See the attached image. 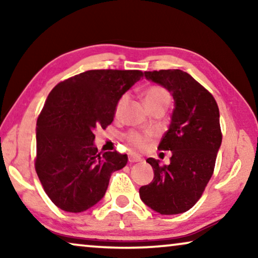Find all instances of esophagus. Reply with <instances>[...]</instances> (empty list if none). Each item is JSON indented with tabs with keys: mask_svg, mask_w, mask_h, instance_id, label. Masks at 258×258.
Here are the masks:
<instances>
[{
	"mask_svg": "<svg viewBox=\"0 0 258 258\" xmlns=\"http://www.w3.org/2000/svg\"><path fill=\"white\" fill-rule=\"evenodd\" d=\"M141 161H142V158H141L140 156H137V155H133V154L129 155L130 163H135V162H141Z\"/></svg>",
	"mask_w": 258,
	"mask_h": 258,
	"instance_id": "obj_1",
	"label": "esophagus"
}]
</instances>
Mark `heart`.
<instances>
[{
  "mask_svg": "<svg viewBox=\"0 0 258 258\" xmlns=\"http://www.w3.org/2000/svg\"><path fill=\"white\" fill-rule=\"evenodd\" d=\"M126 96L123 95V96L119 98L117 104H116L115 108V114L118 115L119 111H121L122 105L124 104ZM144 101H146L147 107H151V105L155 104H169V101H170V95L167 91V89L161 86H150L147 88L146 91H144ZM150 135L149 134H141L139 132H129L125 135V140L132 144L133 147L136 148H143L149 141Z\"/></svg>",
  "mask_w": 258,
  "mask_h": 258,
  "instance_id": "1",
  "label": "heart"
}]
</instances>
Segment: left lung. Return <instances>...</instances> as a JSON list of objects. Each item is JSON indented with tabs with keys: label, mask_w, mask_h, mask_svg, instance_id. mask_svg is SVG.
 Here are the masks:
<instances>
[{
	"label": "left lung",
	"mask_w": 258,
	"mask_h": 258,
	"mask_svg": "<svg viewBox=\"0 0 258 258\" xmlns=\"http://www.w3.org/2000/svg\"><path fill=\"white\" fill-rule=\"evenodd\" d=\"M147 80L172 95L175 108L158 149L170 150V164L148 158L154 179L140 188V197L161 215L188 211L201 199L214 174L222 143L220 110L213 95L179 69L144 72Z\"/></svg>",
	"instance_id": "obj_1"
}]
</instances>
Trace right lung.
Listing matches in <instances>:
<instances>
[{"mask_svg": "<svg viewBox=\"0 0 258 258\" xmlns=\"http://www.w3.org/2000/svg\"><path fill=\"white\" fill-rule=\"evenodd\" d=\"M142 76L140 70H88L48 95L36 123L35 170L59 209L88 210L104 196L112 172L125 167V154L98 153L94 132L111 124L118 100Z\"/></svg>", "mask_w": 258, "mask_h": 258, "instance_id": "add662e5", "label": "right lung"}]
</instances>
